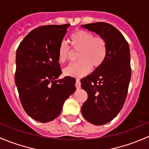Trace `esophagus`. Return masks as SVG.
<instances>
[{
    "label": "esophagus",
    "mask_w": 149,
    "mask_h": 149,
    "mask_svg": "<svg viewBox=\"0 0 149 149\" xmlns=\"http://www.w3.org/2000/svg\"><path fill=\"white\" fill-rule=\"evenodd\" d=\"M75 87L77 89L80 88V82H79V79H77L76 82H75Z\"/></svg>",
    "instance_id": "obj_1"
}]
</instances>
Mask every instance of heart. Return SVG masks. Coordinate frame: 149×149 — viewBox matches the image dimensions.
I'll return each mask as SVG.
<instances>
[{"instance_id": "1", "label": "heart", "mask_w": 149, "mask_h": 149, "mask_svg": "<svg viewBox=\"0 0 149 149\" xmlns=\"http://www.w3.org/2000/svg\"><path fill=\"white\" fill-rule=\"evenodd\" d=\"M72 49L79 50L77 62L72 63L64 69V74L67 76L80 77L87 74L91 69L99 68L105 62L108 53V46L102 36H94L87 31L76 30L69 38ZM69 46L64 41L60 43L58 49V60L64 63L70 54Z\"/></svg>"}]
</instances>
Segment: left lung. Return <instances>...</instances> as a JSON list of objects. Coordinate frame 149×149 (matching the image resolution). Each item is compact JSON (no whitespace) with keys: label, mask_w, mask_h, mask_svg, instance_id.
<instances>
[{"label":"left lung","mask_w":149,"mask_h":149,"mask_svg":"<svg viewBox=\"0 0 149 149\" xmlns=\"http://www.w3.org/2000/svg\"><path fill=\"white\" fill-rule=\"evenodd\" d=\"M81 26L103 37L108 46L102 65L80 80L88 95L81 108L82 116L93 125H104L118 114L126 98L131 76L129 46L122 33L108 23Z\"/></svg>","instance_id":"obj_1"}]
</instances>
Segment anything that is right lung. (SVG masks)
Returning <instances> with one entry per match:
<instances>
[{"label": "right lung", "mask_w": 149, "mask_h": 149, "mask_svg": "<svg viewBox=\"0 0 149 149\" xmlns=\"http://www.w3.org/2000/svg\"><path fill=\"white\" fill-rule=\"evenodd\" d=\"M70 24L43 26L29 33L16 51L15 83L26 113L40 123L59 116L76 90V79L62 74L58 49Z\"/></svg>", "instance_id": "right-lung-1"}]
</instances>
